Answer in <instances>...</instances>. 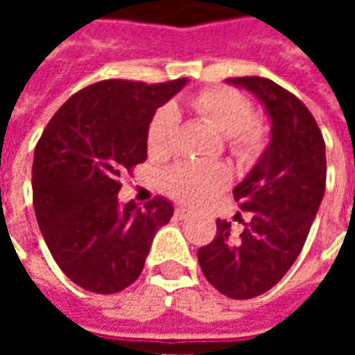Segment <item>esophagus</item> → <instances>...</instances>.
<instances>
[{
    "instance_id": "obj_1",
    "label": "esophagus",
    "mask_w": 355,
    "mask_h": 355,
    "mask_svg": "<svg viewBox=\"0 0 355 355\" xmlns=\"http://www.w3.org/2000/svg\"><path fill=\"white\" fill-rule=\"evenodd\" d=\"M175 215H177L178 218H188V216H190V211L186 207H177L175 209Z\"/></svg>"
}]
</instances>
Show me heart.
<instances>
[{"label": "heart", "mask_w": 355, "mask_h": 355, "mask_svg": "<svg viewBox=\"0 0 355 355\" xmlns=\"http://www.w3.org/2000/svg\"><path fill=\"white\" fill-rule=\"evenodd\" d=\"M186 104L226 137V146L239 162H249L266 144V125L253 116V106L245 94L232 87H205L190 94ZM178 123L175 106H163L150 119L146 150L150 157L159 159L171 154L173 137ZM230 180V173L218 163L178 162L165 171L163 182L167 192L182 203H203L220 192Z\"/></svg>", "instance_id": "obj_1"}]
</instances>
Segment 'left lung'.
Masks as SVG:
<instances>
[{
	"mask_svg": "<svg viewBox=\"0 0 355 355\" xmlns=\"http://www.w3.org/2000/svg\"><path fill=\"white\" fill-rule=\"evenodd\" d=\"M266 106L272 140L253 171L234 188V200L249 213L243 232L216 220L215 239L200 247L207 282L230 298L259 297L287 274L304 247L325 192V140L315 119L293 93L259 76L228 78Z\"/></svg>",
	"mask_w": 355,
	"mask_h": 355,
	"instance_id": "1",
	"label": "left lung"
}]
</instances>
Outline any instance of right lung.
<instances>
[{
	"instance_id": "obj_1",
	"label": "right lung",
	"mask_w": 355,
	"mask_h": 355,
	"mask_svg": "<svg viewBox=\"0 0 355 355\" xmlns=\"http://www.w3.org/2000/svg\"><path fill=\"white\" fill-rule=\"evenodd\" d=\"M186 81L93 83L57 110L35 144V218L58 268L85 291L112 295L137 282L155 232L173 216L165 198L119 207L117 192L125 171L146 162L155 110Z\"/></svg>"
}]
</instances>
